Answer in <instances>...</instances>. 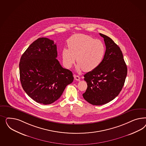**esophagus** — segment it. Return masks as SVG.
<instances>
[{
	"label": "esophagus",
	"mask_w": 146,
	"mask_h": 146,
	"mask_svg": "<svg viewBox=\"0 0 146 146\" xmlns=\"http://www.w3.org/2000/svg\"><path fill=\"white\" fill-rule=\"evenodd\" d=\"M74 77L75 80H76V81H79L80 79V77L79 75H74Z\"/></svg>",
	"instance_id": "obj_1"
}]
</instances>
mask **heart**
<instances>
[{
    "label": "heart",
    "mask_w": 146,
    "mask_h": 146,
    "mask_svg": "<svg viewBox=\"0 0 146 146\" xmlns=\"http://www.w3.org/2000/svg\"><path fill=\"white\" fill-rule=\"evenodd\" d=\"M67 44L68 49L65 48L62 50L63 62L65 66L71 68L76 58V69L79 72L95 70L105 55L106 48L103 42L90 36L75 34L68 39Z\"/></svg>",
    "instance_id": "1"
}]
</instances>
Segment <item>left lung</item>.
<instances>
[{"label":"left lung","mask_w":146,"mask_h":146,"mask_svg":"<svg viewBox=\"0 0 146 146\" xmlns=\"http://www.w3.org/2000/svg\"><path fill=\"white\" fill-rule=\"evenodd\" d=\"M106 46L100 65L84 75L87 88L82 96L94 106H101L117 97L124 86L127 68L119 47L109 37L100 34Z\"/></svg>","instance_id":"left-lung-1"}]
</instances>
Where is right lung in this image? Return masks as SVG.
I'll list each match as a JSON object with an SVG mask.
<instances>
[{
    "label": "right lung",
    "instance_id": "add662e5",
    "mask_svg": "<svg viewBox=\"0 0 146 146\" xmlns=\"http://www.w3.org/2000/svg\"><path fill=\"white\" fill-rule=\"evenodd\" d=\"M57 45L52 40L39 38L22 54L19 63L20 78L27 94L38 103L51 104L62 96L74 77L56 59Z\"/></svg>",
    "mask_w": 146,
    "mask_h": 146
}]
</instances>
